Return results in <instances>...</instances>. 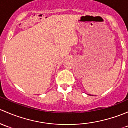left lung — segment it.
<instances>
[{"label": "left lung", "instance_id": "obj_1", "mask_svg": "<svg viewBox=\"0 0 128 128\" xmlns=\"http://www.w3.org/2000/svg\"><path fill=\"white\" fill-rule=\"evenodd\" d=\"M90 96H91V95H90Z\"/></svg>", "mask_w": 128, "mask_h": 128}]
</instances>
